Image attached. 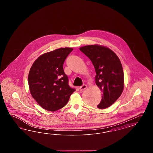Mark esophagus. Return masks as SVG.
<instances>
[{
    "label": "esophagus",
    "mask_w": 153,
    "mask_h": 153,
    "mask_svg": "<svg viewBox=\"0 0 153 153\" xmlns=\"http://www.w3.org/2000/svg\"><path fill=\"white\" fill-rule=\"evenodd\" d=\"M87 87V86L86 85H82V86H81L79 88V89H80V91H83V90H84V89H85Z\"/></svg>",
    "instance_id": "34e87169"
}]
</instances>
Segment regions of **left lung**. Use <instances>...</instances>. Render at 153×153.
I'll use <instances>...</instances> for the list:
<instances>
[{"instance_id": "1", "label": "left lung", "mask_w": 153, "mask_h": 153, "mask_svg": "<svg viewBox=\"0 0 153 153\" xmlns=\"http://www.w3.org/2000/svg\"><path fill=\"white\" fill-rule=\"evenodd\" d=\"M80 50L91 59L95 67V82L102 92V99L97 106L105 109L110 107L122 95L124 89L123 70L117 54L108 48L90 45Z\"/></svg>"}]
</instances>
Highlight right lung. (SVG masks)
Returning <instances> with one entry per match:
<instances>
[{
	"label": "right lung",
	"instance_id": "right-lung-1",
	"mask_svg": "<svg viewBox=\"0 0 153 153\" xmlns=\"http://www.w3.org/2000/svg\"><path fill=\"white\" fill-rule=\"evenodd\" d=\"M71 48H61L39 56L30 69L28 83L30 94L38 104L49 111L64 107L75 91L68 85L63 64Z\"/></svg>",
	"mask_w": 153,
	"mask_h": 153
}]
</instances>
